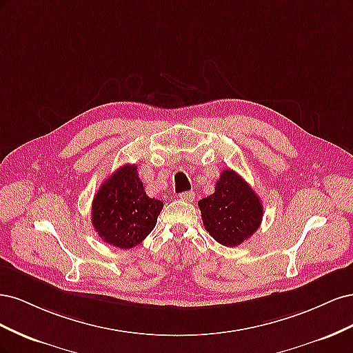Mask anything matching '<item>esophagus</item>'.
<instances>
[{
	"instance_id": "esophagus-1",
	"label": "esophagus",
	"mask_w": 353,
	"mask_h": 353,
	"mask_svg": "<svg viewBox=\"0 0 353 353\" xmlns=\"http://www.w3.org/2000/svg\"><path fill=\"white\" fill-rule=\"evenodd\" d=\"M179 199L184 200V201H193L194 200V193L193 191H184V193L179 194Z\"/></svg>"
}]
</instances>
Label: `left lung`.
Wrapping results in <instances>:
<instances>
[{
  "label": "left lung",
  "mask_w": 353,
  "mask_h": 353,
  "mask_svg": "<svg viewBox=\"0 0 353 353\" xmlns=\"http://www.w3.org/2000/svg\"><path fill=\"white\" fill-rule=\"evenodd\" d=\"M199 208L206 231L228 248L252 237L263 216L261 199L232 169L222 170L215 193L201 199Z\"/></svg>",
  "instance_id": "obj_1"
}]
</instances>
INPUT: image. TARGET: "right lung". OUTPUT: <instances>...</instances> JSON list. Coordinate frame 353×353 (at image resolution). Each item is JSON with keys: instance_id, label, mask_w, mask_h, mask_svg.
Instances as JSON below:
<instances>
[{"instance_id": "add662e5", "label": "right lung", "mask_w": 353, "mask_h": 353, "mask_svg": "<svg viewBox=\"0 0 353 353\" xmlns=\"http://www.w3.org/2000/svg\"><path fill=\"white\" fill-rule=\"evenodd\" d=\"M163 201L144 191L135 165H123L104 181L92 200V227L103 241L131 249L153 231Z\"/></svg>"}]
</instances>
